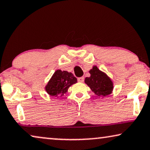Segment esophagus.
<instances>
[{
	"label": "esophagus",
	"instance_id": "1",
	"mask_svg": "<svg viewBox=\"0 0 150 150\" xmlns=\"http://www.w3.org/2000/svg\"><path fill=\"white\" fill-rule=\"evenodd\" d=\"M84 80H85L84 77H79V79H78V81L80 82V83H83Z\"/></svg>",
	"mask_w": 150,
	"mask_h": 150
}]
</instances>
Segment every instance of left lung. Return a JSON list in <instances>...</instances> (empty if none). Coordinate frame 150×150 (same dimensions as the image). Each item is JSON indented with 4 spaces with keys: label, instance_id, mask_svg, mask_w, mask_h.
I'll use <instances>...</instances> for the list:
<instances>
[{
    "label": "left lung",
    "instance_id": "1",
    "mask_svg": "<svg viewBox=\"0 0 150 150\" xmlns=\"http://www.w3.org/2000/svg\"><path fill=\"white\" fill-rule=\"evenodd\" d=\"M89 72L90 76L85 78V83L96 97L104 98L112 93L113 81L105 72L98 69L96 65H93Z\"/></svg>",
    "mask_w": 150,
    "mask_h": 150
}]
</instances>
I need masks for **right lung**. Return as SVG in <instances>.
<instances>
[{
  "mask_svg": "<svg viewBox=\"0 0 150 150\" xmlns=\"http://www.w3.org/2000/svg\"><path fill=\"white\" fill-rule=\"evenodd\" d=\"M76 83V78L72 73L57 69L45 86V90L51 96L61 97L67 93L71 85Z\"/></svg>",
  "mask_w": 150,
  "mask_h": 150,
  "instance_id": "right-lung-1",
  "label": "right lung"
}]
</instances>
